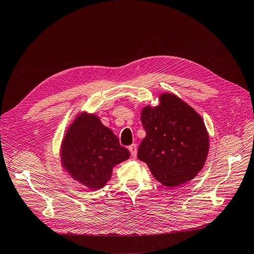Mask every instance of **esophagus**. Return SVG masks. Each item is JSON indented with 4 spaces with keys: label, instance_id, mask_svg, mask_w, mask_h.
<instances>
[{
    "label": "esophagus",
    "instance_id": "obj_1",
    "mask_svg": "<svg viewBox=\"0 0 254 254\" xmlns=\"http://www.w3.org/2000/svg\"><path fill=\"white\" fill-rule=\"evenodd\" d=\"M129 151H130V155H131L132 158H135L136 157V145L135 144H131L128 147Z\"/></svg>",
    "mask_w": 254,
    "mask_h": 254
}]
</instances>
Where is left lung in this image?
<instances>
[{"mask_svg":"<svg viewBox=\"0 0 254 254\" xmlns=\"http://www.w3.org/2000/svg\"><path fill=\"white\" fill-rule=\"evenodd\" d=\"M141 120L146 136L137 148V158L160 183L180 186L201 171L209 151V134L191 107L164 93L159 106L145 107Z\"/></svg>","mask_w":254,"mask_h":254,"instance_id":"left-lung-1","label":"left lung"}]
</instances>
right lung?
<instances>
[{
	"label": "right lung",
	"instance_id": "obj_1",
	"mask_svg": "<svg viewBox=\"0 0 254 254\" xmlns=\"http://www.w3.org/2000/svg\"><path fill=\"white\" fill-rule=\"evenodd\" d=\"M127 148L95 115L81 113L68 127L61 146V161L72 178L91 190L103 188L112 168L129 158Z\"/></svg>",
	"mask_w": 254,
	"mask_h": 254
}]
</instances>
